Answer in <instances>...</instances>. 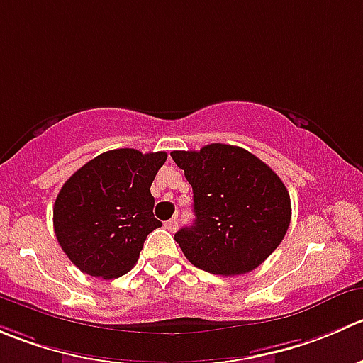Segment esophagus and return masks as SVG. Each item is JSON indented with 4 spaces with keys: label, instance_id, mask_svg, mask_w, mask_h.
<instances>
[{
    "label": "esophagus",
    "instance_id": "34e87169",
    "mask_svg": "<svg viewBox=\"0 0 363 363\" xmlns=\"http://www.w3.org/2000/svg\"><path fill=\"white\" fill-rule=\"evenodd\" d=\"M164 227H167L170 232H175V230H177V227H179V220H177V218H172V220H168L167 223H164Z\"/></svg>",
    "mask_w": 363,
    "mask_h": 363
}]
</instances>
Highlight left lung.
<instances>
[{
  "label": "left lung",
  "instance_id": "1",
  "mask_svg": "<svg viewBox=\"0 0 363 363\" xmlns=\"http://www.w3.org/2000/svg\"><path fill=\"white\" fill-rule=\"evenodd\" d=\"M170 156L193 188L195 223L175 234L186 259L223 277L260 266L291 223V196L282 179L252 152L225 143Z\"/></svg>",
  "mask_w": 363,
  "mask_h": 363
}]
</instances>
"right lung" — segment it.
<instances>
[{
  "label": "right lung",
  "mask_w": 363,
  "mask_h": 363,
  "mask_svg": "<svg viewBox=\"0 0 363 363\" xmlns=\"http://www.w3.org/2000/svg\"><path fill=\"white\" fill-rule=\"evenodd\" d=\"M167 152L115 149L99 154L67 179L52 207V225L65 255L86 275L117 279L136 262L154 218L150 184Z\"/></svg>",
  "instance_id": "right-lung-1"
}]
</instances>
